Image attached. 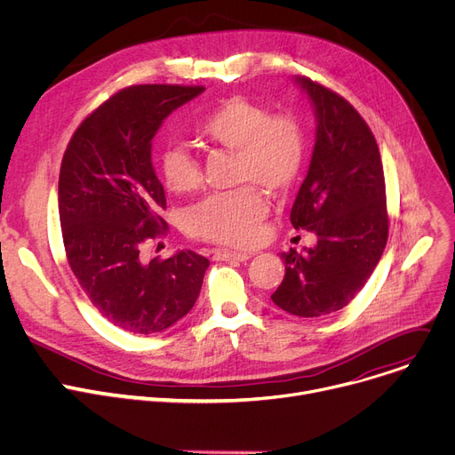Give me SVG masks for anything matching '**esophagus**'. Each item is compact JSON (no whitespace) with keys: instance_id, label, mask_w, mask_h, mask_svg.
<instances>
[{"instance_id":"34e87169","label":"esophagus","mask_w":455,"mask_h":455,"mask_svg":"<svg viewBox=\"0 0 455 455\" xmlns=\"http://www.w3.org/2000/svg\"><path fill=\"white\" fill-rule=\"evenodd\" d=\"M251 257V253L248 251H229V250H215L212 253V259L215 260H248Z\"/></svg>"}]
</instances>
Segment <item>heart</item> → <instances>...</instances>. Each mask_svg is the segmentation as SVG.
<instances>
[{"label": "heart", "instance_id": "obj_1", "mask_svg": "<svg viewBox=\"0 0 455 455\" xmlns=\"http://www.w3.org/2000/svg\"><path fill=\"white\" fill-rule=\"evenodd\" d=\"M200 138L236 154L238 181L257 183L281 195L298 180L305 164V130L290 116H270L262 106L231 97L215 106L198 124ZM159 171L172 193H191L202 174L196 157L183 147H169ZM268 205L255 187L212 195L189 212V231L204 240L248 246L259 236Z\"/></svg>", "mask_w": 455, "mask_h": 455}]
</instances>
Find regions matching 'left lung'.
I'll return each instance as SVG.
<instances>
[{
	"mask_svg": "<svg viewBox=\"0 0 455 455\" xmlns=\"http://www.w3.org/2000/svg\"><path fill=\"white\" fill-rule=\"evenodd\" d=\"M293 83L312 104L315 141L290 222L317 244L281 255L284 279L272 301L317 317L343 308L377 268L387 243L386 181L375 136L353 106L305 76Z\"/></svg>",
	"mask_w": 455,
	"mask_h": 455,
	"instance_id": "left-lung-1",
	"label": "left lung"
}]
</instances>
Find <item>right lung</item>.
<instances>
[{
	"instance_id": "1",
	"label": "right lung",
	"mask_w": 455,
	"mask_h": 455,
	"mask_svg": "<svg viewBox=\"0 0 455 455\" xmlns=\"http://www.w3.org/2000/svg\"><path fill=\"white\" fill-rule=\"evenodd\" d=\"M205 88L145 84L116 93L76 128L59 178V215L71 270L116 327L154 334L189 312L209 260L191 250L150 262L147 238L165 229V191L152 165L164 121Z\"/></svg>"
}]
</instances>
